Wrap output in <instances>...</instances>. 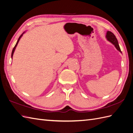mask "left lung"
Instances as JSON below:
<instances>
[{"mask_svg":"<svg viewBox=\"0 0 133 133\" xmlns=\"http://www.w3.org/2000/svg\"><path fill=\"white\" fill-rule=\"evenodd\" d=\"M106 37L108 39V41H109L110 42H111L112 44H114V46H115V48L117 49V50H118L120 52H121L122 51L120 50V46L119 45V43L118 42L117 39L116 38L115 35L112 33V32L110 31H108L107 33V35Z\"/></svg>","mask_w":133,"mask_h":133,"instance_id":"8db88e82","label":"left lung"}]
</instances>
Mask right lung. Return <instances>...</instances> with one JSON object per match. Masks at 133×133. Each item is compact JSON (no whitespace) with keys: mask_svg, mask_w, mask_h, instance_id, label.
I'll use <instances>...</instances> for the list:
<instances>
[{"mask_svg":"<svg viewBox=\"0 0 133 133\" xmlns=\"http://www.w3.org/2000/svg\"><path fill=\"white\" fill-rule=\"evenodd\" d=\"M23 34L20 36L19 37V39H18V41H17V43H16V44H15V46L14 47V48H13V50H12V53H11V58H13V53H14V50H15V48H16V46H17V44H18V42H19V40H20V39H21V38L22 37V36L23 35Z\"/></svg>","mask_w":133,"mask_h":133,"instance_id":"right-lung-1","label":"right lung"}]
</instances>
